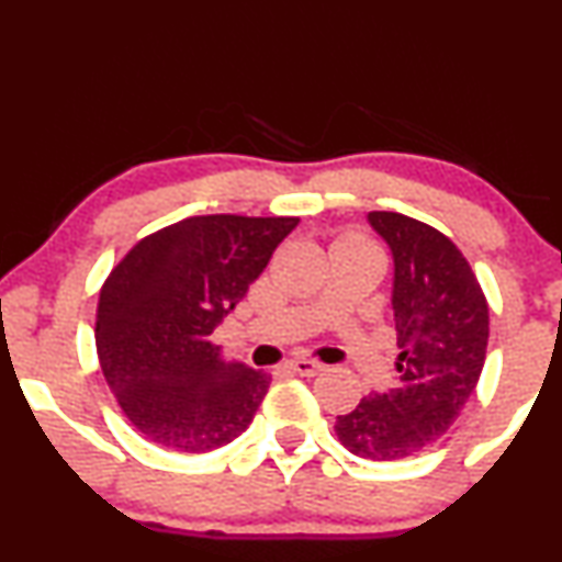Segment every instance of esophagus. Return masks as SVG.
<instances>
[{
	"label": "esophagus",
	"instance_id": "esophagus-1",
	"mask_svg": "<svg viewBox=\"0 0 562 562\" xmlns=\"http://www.w3.org/2000/svg\"><path fill=\"white\" fill-rule=\"evenodd\" d=\"M290 371H295V374L301 376H316L319 371H324V367L319 361H311V358H295V361L288 363Z\"/></svg>",
	"mask_w": 562,
	"mask_h": 562
}]
</instances>
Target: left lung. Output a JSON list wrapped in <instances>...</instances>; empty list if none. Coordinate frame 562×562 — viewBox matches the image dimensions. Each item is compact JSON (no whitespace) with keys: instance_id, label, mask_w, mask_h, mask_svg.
Returning <instances> with one entry per match:
<instances>
[{"instance_id":"1","label":"left lung","mask_w":562,"mask_h":562,"mask_svg":"<svg viewBox=\"0 0 562 562\" xmlns=\"http://www.w3.org/2000/svg\"><path fill=\"white\" fill-rule=\"evenodd\" d=\"M392 254L397 329L395 387L363 397L335 431L367 461H401L437 442L474 395L484 367L490 308L456 243L397 212H369Z\"/></svg>"}]
</instances>
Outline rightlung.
<instances>
[{
    "mask_svg": "<svg viewBox=\"0 0 562 562\" xmlns=\"http://www.w3.org/2000/svg\"><path fill=\"white\" fill-rule=\"evenodd\" d=\"M295 225L299 216H188L135 243L106 277L99 363L148 442L209 452L254 422L272 376L222 358L212 335Z\"/></svg>",
    "mask_w": 562,
    "mask_h": 562,
    "instance_id": "right-lung-1",
    "label": "right lung"
}]
</instances>
